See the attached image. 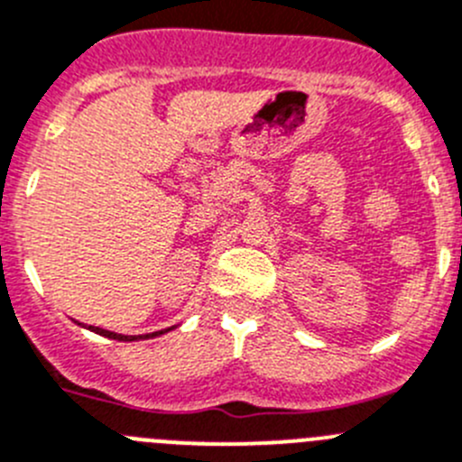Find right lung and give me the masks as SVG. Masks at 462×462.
Here are the masks:
<instances>
[{
  "instance_id": "obj_1",
  "label": "right lung",
  "mask_w": 462,
  "mask_h": 462,
  "mask_svg": "<svg viewBox=\"0 0 462 462\" xmlns=\"http://www.w3.org/2000/svg\"><path fill=\"white\" fill-rule=\"evenodd\" d=\"M88 330H93V333L102 335V337L118 339V342H136V339H150V337H159V335L168 333V330H171V328H166V330H157V333H148V335H118V333H111V330H105V328H95V326H88Z\"/></svg>"
}]
</instances>
